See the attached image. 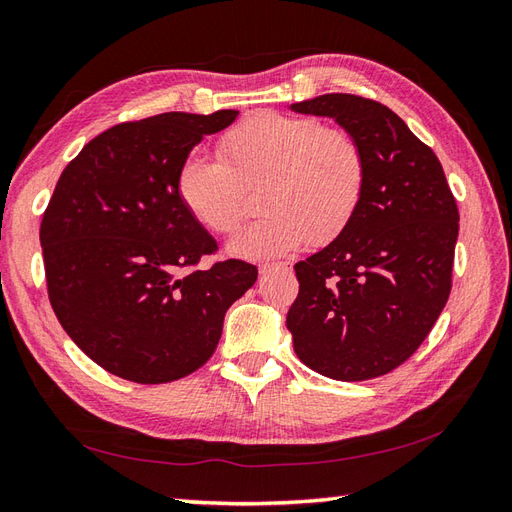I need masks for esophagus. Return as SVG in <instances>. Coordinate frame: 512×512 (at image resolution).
<instances>
[{"instance_id":"34e87169","label":"esophagus","mask_w":512,"mask_h":512,"mask_svg":"<svg viewBox=\"0 0 512 512\" xmlns=\"http://www.w3.org/2000/svg\"><path fill=\"white\" fill-rule=\"evenodd\" d=\"M288 269H290L288 262H278V265H262L260 275H267L271 271H288Z\"/></svg>"}]
</instances>
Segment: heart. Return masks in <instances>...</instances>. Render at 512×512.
Masks as SVG:
<instances>
[{
    "label": "heart",
    "mask_w": 512,
    "mask_h": 512,
    "mask_svg": "<svg viewBox=\"0 0 512 512\" xmlns=\"http://www.w3.org/2000/svg\"><path fill=\"white\" fill-rule=\"evenodd\" d=\"M222 157H185L176 193L196 222L230 234L245 215L238 181L265 183L260 206L267 217L228 243V252L245 260L286 256L306 241L331 243L351 224L366 189L362 146L316 118L256 114L222 137Z\"/></svg>",
    "instance_id": "b5f03b06"
}]
</instances>
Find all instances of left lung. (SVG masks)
Returning a JSON list of instances; mask_svg holds the SVG:
<instances>
[{
  "instance_id": "8db88e82",
  "label": "left lung",
  "mask_w": 512,
  "mask_h": 512,
  "mask_svg": "<svg viewBox=\"0 0 512 512\" xmlns=\"http://www.w3.org/2000/svg\"><path fill=\"white\" fill-rule=\"evenodd\" d=\"M290 112L331 118L366 157L351 224L295 265L286 314L297 357L336 381L385 375L416 353L450 295L459 211L435 153L390 107L321 94Z\"/></svg>"
}]
</instances>
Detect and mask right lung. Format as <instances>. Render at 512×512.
I'll return each instance as SVG.
<instances>
[{
  "mask_svg": "<svg viewBox=\"0 0 512 512\" xmlns=\"http://www.w3.org/2000/svg\"><path fill=\"white\" fill-rule=\"evenodd\" d=\"M237 109L118 124L66 165L40 224L51 308L92 362L135 383L183 379L209 359L224 316L258 271L243 260L189 271L215 239L176 193L204 135Z\"/></svg>",
  "mask_w": 512,
  "mask_h": 512,
  "instance_id": "1",
  "label": "right lung"
}]
</instances>
